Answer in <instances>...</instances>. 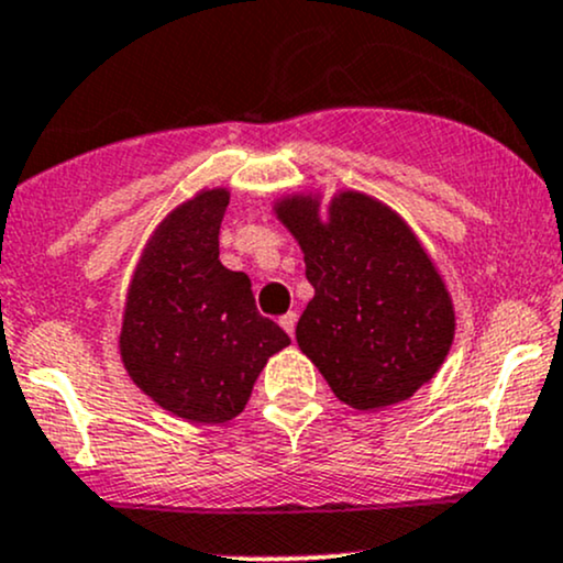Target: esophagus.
Returning a JSON list of instances; mask_svg holds the SVG:
<instances>
[{
  "label": "esophagus",
  "mask_w": 563,
  "mask_h": 563,
  "mask_svg": "<svg viewBox=\"0 0 563 563\" xmlns=\"http://www.w3.org/2000/svg\"><path fill=\"white\" fill-rule=\"evenodd\" d=\"M296 320H299V314H296V312H286V314H283V318H280V325H283V329H286L288 336H294Z\"/></svg>",
  "instance_id": "esophagus-1"
}]
</instances>
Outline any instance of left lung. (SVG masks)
<instances>
[{
	"mask_svg": "<svg viewBox=\"0 0 563 563\" xmlns=\"http://www.w3.org/2000/svg\"><path fill=\"white\" fill-rule=\"evenodd\" d=\"M305 253L314 296L296 323L299 350L339 400L372 411L411 398L454 342V305L411 227L363 191L275 202Z\"/></svg>",
	"mask_w": 563,
	"mask_h": 563,
	"instance_id": "1",
	"label": "left lung"
}]
</instances>
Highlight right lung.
Listing matches in <instances>:
<instances>
[{
	"mask_svg": "<svg viewBox=\"0 0 563 563\" xmlns=\"http://www.w3.org/2000/svg\"><path fill=\"white\" fill-rule=\"evenodd\" d=\"M230 189H202L152 232L128 286L120 355L135 387L187 422H227L288 333L262 318L245 272L219 262Z\"/></svg>",
	"mask_w": 563,
	"mask_h": 563,
	"instance_id": "obj_1",
	"label": "right lung"
}]
</instances>
